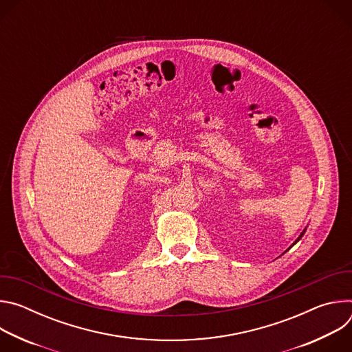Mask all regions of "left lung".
I'll return each instance as SVG.
<instances>
[{"label":"left lung","instance_id":"1","mask_svg":"<svg viewBox=\"0 0 352 352\" xmlns=\"http://www.w3.org/2000/svg\"><path fill=\"white\" fill-rule=\"evenodd\" d=\"M304 232H305V231H304ZM304 232H302V234H300V235H299V238H298V239H296V241H295V242H294V243H296V242H298V241H299V239H300V238H302V235H304ZM294 243H292V245H294Z\"/></svg>","mask_w":352,"mask_h":352}]
</instances>
